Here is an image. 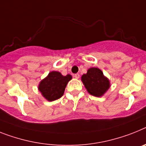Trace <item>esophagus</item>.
<instances>
[{
    "label": "esophagus",
    "instance_id": "obj_1",
    "mask_svg": "<svg viewBox=\"0 0 146 146\" xmlns=\"http://www.w3.org/2000/svg\"><path fill=\"white\" fill-rule=\"evenodd\" d=\"M74 77H75L76 79H79V77H80V75H79V73H76L74 75Z\"/></svg>",
    "mask_w": 146,
    "mask_h": 146
}]
</instances>
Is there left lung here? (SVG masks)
I'll use <instances>...</instances> for the list:
<instances>
[{
  "instance_id": "obj_1",
  "label": "left lung",
  "mask_w": 146,
  "mask_h": 146,
  "mask_svg": "<svg viewBox=\"0 0 146 146\" xmlns=\"http://www.w3.org/2000/svg\"><path fill=\"white\" fill-rule=\"evenodd\" d=\"M81 80L86 88L87 91L96 97H101L111 87L110 80L103 74V72L98 67H91L83 74Z\"/></svg>"
}]
</instances>
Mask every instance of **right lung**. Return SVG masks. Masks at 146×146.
Listing matches in <instances>:
<instances>
[{
  "mask_svg": "<svg viewBox=\"0 0 146 146\" xmlns=\"http://www.w3.org/2000/svg\"><path fill=\"white\" fill-rule=\"evenodd\" d=\"M72 76H63L58 71H51L39 82L38 89L45 100L49 102L57 100L63 96L64 90Z\"/></svg>",
  "mask_w": 146,
  "mask_h": 146,
  "instance_id": "1",
  "label": "right lung"
}]
</instances>
